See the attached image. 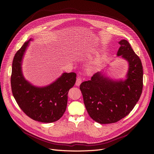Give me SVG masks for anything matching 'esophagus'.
Returning a JSON list of instances; mask_svg holds the SVG:
<instances>
[{
  "label": "esophagus",
  "instance_id": "34e87169",
  "mask_svg": "<svg viewBox=\"0 0 154 154\" xmlns=\"http://www.w3.org/2000/svg\"><path fill=\"white\" fill-rule=\"evenodd\" d=\"M82 79H81V77H77V80H76V83H75V84H76V85L77 86H79L80 85V84L82 83Z\"/></svg>",
  "mask_w": 154,
  "mask_h": 154
}]
</instances>
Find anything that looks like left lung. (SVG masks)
<instances>
[{"mask_svg": "<svg viewBox=\"0 0 154 154\" xmlns=\"http://www.w3.org/2000/svg\"><path fill=\"white\" fill-rule=\"evenodd\" d=\"M119 44L117 55L129 65L127 79L114 81L97 72L80 85L88 115L102 124L117 122L130 114L142 92L143 67L139 57L127 40H120Z\"/></svg>", "mask_w": 154, "mask_h": 154, "instance_id": "left-lung-1", "label": "left lung"}]
</instances>
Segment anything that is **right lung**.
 I'll use <instances>...</instances> for the list:
<instances>
[{
    "mask_svg": "<svg viewBox=\"0 0 154 154\" xmlns=\"http://www.w3.org/2000/svg\"><path fill=\"white\" fill-rule=\"evenodd\" d=\"M31 38L16 52L13 62L11 83L14 99L21 110L30 119L38 122L52 123L59 120L66 112L68 92L76 81L74 72L63 73L53 84L35 87L22 75L21 62Z\"/></svg>",
    "mask_w": 154,
    "mask_h": 154,
    "instance_id": "1",
    "label": "right lung"
}]
</instances>
